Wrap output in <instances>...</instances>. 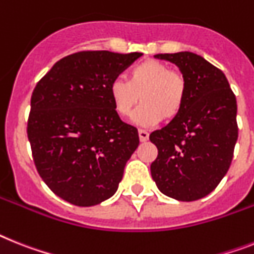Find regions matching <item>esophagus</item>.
I'll return each instance as SVG.
<instances>
[{"label":"esophagus","mask_w":254,"mask_h":254,"mask_svg":"<svg viewBox=\"0 0 254 254\" xmlns=\"http://www.w3.org/2000/svg\"><path fill=\"white\" fill-rule=\"evenodd\" d=\"M138 134H139L140 142H146V140L148 139V135H150V134H148V131L143 130V129H139V130H138Z\"/></svg>","instance_id":"esophagus-1"}]
</instances>
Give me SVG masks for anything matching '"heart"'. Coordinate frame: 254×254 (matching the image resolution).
<instances>
[{
  "label": "heart",
  "instance_id": "1",
  "mask_svg": "<svg viewBox=\"0 0 254 254\" xmlns=\"http://www.w3.org/2000/svg\"><path fill=\"white\" fill-rule=\"evenodd\" d=\"M186 81L169 65L155 59L139 62L127 72V81L115 78L110 85V97L115 111L129 117L135 104H140L134 121L142 127L156 125L164 117L172 120L180 115L186 101Z\"/></svg>",
  "mask_w": 254,
  "mask_h": 254
}]
</instances>
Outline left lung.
<instances>
[{
	"instance_id": "obj_1",
	"label": "left lung",
	"mask_w": 254,
	"mask_h": 254,
	"mask_svg": "<svg viewBox=\"0 0 254 254\" xmlns=\"http://www.w3.org/2000/svg\"><path fill=\"white\" fill-rule=\"evenodd\" d=\"M180 68L186 101L177 117L150 134L157 147L151 176L164 195L201 199L218 186L231 165L238 140L236 98L225 73L190 51L157 54Z\"/></svg>"
}]
</instances>
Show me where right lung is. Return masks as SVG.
<instances>
[{
  "label": "right lung",
  "mask_w": 254,
  "mask_h": 254,
  "mask_svg": "<svg viewBox=\"0 0 254 254\" xmlns=\"http://www.w3.org/2000/svg\"><path fill=\"white\" fill-rule=\"evenodd\" d=\"M140 55L78 51L57 62L32 93L27 134L33 161L68 203L97 205L123 180L139 137L115 111L110 85Z\"/></svg>",
  "instance_id": "right-lung-1"
}]
</instances>
